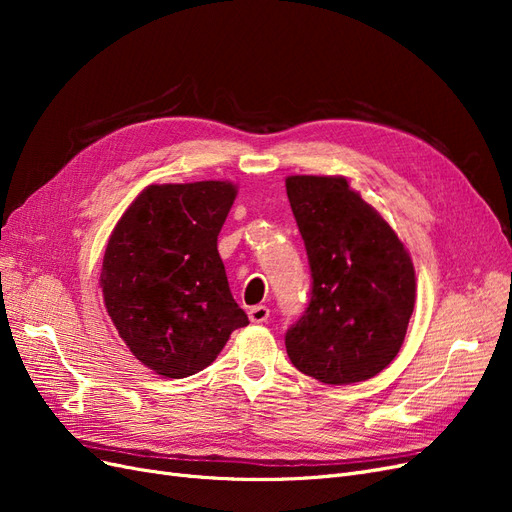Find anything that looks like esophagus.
<instances>
[{"label":"esophagus","mask_w":512,"mask_h":512,"mask_svg":"<svg viewBox=\"0 0 512 512\" xmlns=\"http://www.w3.org/2000/svg\"><path fill=\"white\" fill-rule=\"evenodd\" d=\"M247 316H250V320L254 322V324H262V322H267L269 320V307H265V305H254L250 312H247Z\"/></svg>","instance_id":"obj_1"}]
</instances>
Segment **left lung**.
<instances>
[{"instance_id":"obj_1","label":"left lung","mask_w":512,"mask_h":512,"mask_svg":"<svg viewBox=\"0 0 512 512\" xmlns=\"http://www.w3.org/2000/svg\"><path fill=\"white\" fill-rule=\"evenodd\" d=\"M286 192L314 280L307 309L286 331L290 361L324 384L374 378L404 344L416 299L412 258L346 177L292 175Z\"/></svg>"}]
</instances>
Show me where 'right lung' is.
Here are the masks:
<instances>
[{"label":"right lung","instance_id":"add662e5","mask_svg":"<svg viewBox=\"0 0 512 512\" xmlns=\"http://www.w3.org/2000/svg\"><path fill=\"white\" fill-rule=\"evenodd\" d=\"M237 198L230 181L149 185L108 239L100 286L130 352L164 378L215 361L247 316L232 299L218 235Z\"/></svg>","mask_w":512,"mask_h":512}]
</instances>
